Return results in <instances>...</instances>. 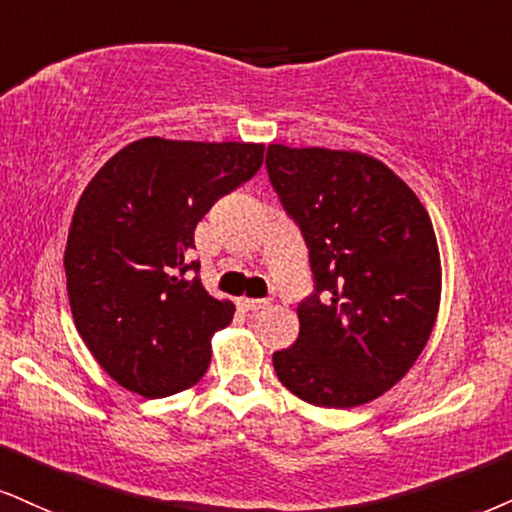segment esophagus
Returning a JSON list of instances; mask_svg holds the SVG:
<instances>
[{"label":"esophagus","instance_id":"esophagus-1","mask_svg":"<svg viewBox=\"0 0 512 512\" xmlns=\"http://www.w3.org/2000/svg\"><path fill=\"white\" fill-rule=\"evenodd\" d=\"M268 304H270L268 299H246V296L237 299V306L242 308V311H261V308H266Z\"/></svg>","mask_w":512,"mask_h":512}]
</instances>
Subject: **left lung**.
Here are the masks:
<instances>
[{
    "mask_svg": "<svg viewBox=\"0 0 512 512\" xmlns=\"http://www.w3.org/2000/svg\"><path fill=\"white\" fill-rule=\"evenodd\" d=\"M266 166L301 227L315 292L277 377L320 408L375 401L413 368L441 301L437 235L422 201L361 151L270 144Z\"/></svg>",
    "mask_w": 512,
    "mask_h": 512,
    "instance_id": "1",
    "label": "left lung"
}]
</instances>
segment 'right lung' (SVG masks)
Wrapping results in <instances>:
<instances>
[{"label":"right lung","mask_w":512,"mask_h":512,"mask_svg":"<svg viewBox=\"0 0 512 512\" xmlns=\"http://www.w3.org/2000/svg\"><path fill=\"white\" fill-rule=\"evenodd\" d=\"M263 144L144 137L85 187L68 230V301L106 375L144 399L194 387L232 301L213 299L189 263L194 230L220 197L251 180ZM195 275L192 276L191 273Z\"/></svg>","instance_id":"1"}]
</instances>
